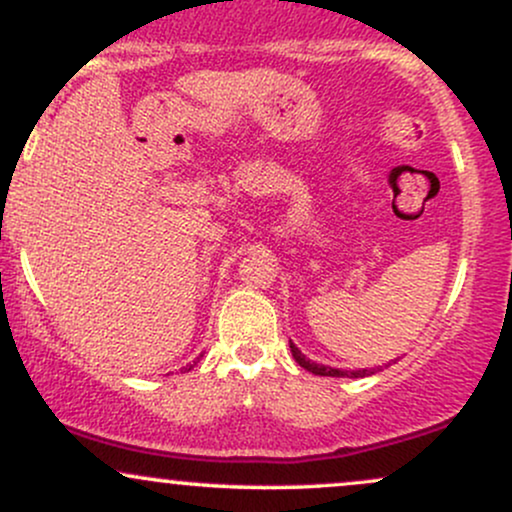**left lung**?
Wrapping results in <instances>:
<instances>
[{
    "label": "left lung",
    "instance_id": "8db88e82",
    "mask_svg": "<svg viewBox=\"0 0 512 512\" xmlns=\"http://www.w3.org/2000/svg\"><path fill=\"white\" fill-rule=\"evenodd\" d=\"M291 354H293V358H296L298 366H303L305 370H310V373H315V375H327V378H344V375H351V378H366V375L375 373V370H351V373H349V370L320 366V363H315V361H310V358H305L301 354V349H298V346L293 344V342H291Z\"/></svg>",
    "mask_w": 512,
    "mask_h": 512
}]
</instances>
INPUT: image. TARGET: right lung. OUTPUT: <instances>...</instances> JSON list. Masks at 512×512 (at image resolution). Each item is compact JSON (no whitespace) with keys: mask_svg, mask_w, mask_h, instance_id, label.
<instances>
[{"mask_svg":"<svg viewBox=\"0 0 512 512\" xmlns=\"http://www.w3.org/2000/svg\"><path fill=\"white\" fill-rule=\"evenodd\" d=\"M197 361H199V358H197ZM197 361H195V363H197ZM195 363H192V366H195ZM192 366H190V368H192ZM190 368H185V370H190Z\"/></svg>","mask_w":512,"mask_h":512,"instance_id":"add662e5","label":"right lung"}]
</instances>
